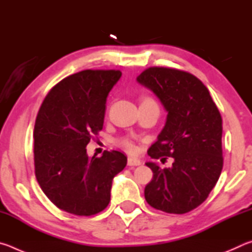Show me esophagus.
Wrapping results in <instances>:
<instances>
[{"mask_svg": "<svg viewBox=\"0 0 252 252\" xmlns=\"http://www.w3.org/2000/svg\"><path fill=\"white\" fill-rule=\"evenodd\" d=\"M142 162L138 158H133V157H129L127 158V165H130V167H136V165H140Z\"/></svg>", "mask_w": 252, "mask_h": 252, "instance_id": "1", "label": "esophagus"}]
</instances>
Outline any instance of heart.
<instances>
[{"label":"heart","instance_id":"b5f03b06","mask_svg":"<svg viewBox=\"0 0 252 252\" xmlns=\"http://www.w3.org/2000/svg\"><path fill=\"white\" fill-rule=\"evenodd\" d=\"M149 101H153V100L150 99V97H144V99L142 100V102H149ZM153 102H155V101H153ZM121 146L123 148H126V150L130 151V152H134L136 150L135 144L130 139H123V140H121Z\"/></svg>","mask_w":252,"mask_h":252}]
</instances>
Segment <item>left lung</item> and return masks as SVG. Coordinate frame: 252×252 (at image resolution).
Returning <instances> with one entry per match:
<instances>
[{
    "mask_svg": "<svg viewBox=\"0 0 252 252\" xmlns=\"http://www.w3.org/2000/svg\"><path fill=\"white\" fill-rule=\"evenodd\" d=\"M136 81L155 93L168 112L148 155L162 162L173 158L171 168L147 162L153 178L144 197L158 210L187 213L208 198L221 174L222 119L206 85L188 72L153 66Z\"/></svg>",
    "mask_w": 252,
    "mask_h": 252,
    "instance_id": "left-lung-1",
    "label": "left lung"
}]
</instances>
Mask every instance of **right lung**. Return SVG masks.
Segmentation results:
<instances>
[{"instance_id": "1", "label": "right lung", "mask_w": 252, "mask_h": 252, "mask_svg": "<svg viewBox=\"0 0 252 252\" xmlns=\"http://www.w3.org/2000/svg\"><path fill=\"white\" fill-rule=\"evenodd\" d=\"M122 73L84 70L66 76L49 92L34 126V165L41 189L55 206L76 216L108 207L113 178L126 165L119 151L88 156L87 146L102 130L105 103Z\"/></svg>"}]
</instances>
